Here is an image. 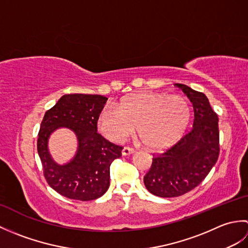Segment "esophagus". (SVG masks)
<instances>
[{
	"label": "esophagus",
	"instance_id": "1",
	"mask_svg": "<svg viewBox=\"0 0 248 248\" xmlns=\"http://www.w3.org/2000/svg\"><path fill=\"white\" fill-rule=\"evenodd\" d=\"M134 149L133 148H130V147H124L123 151H121V154H123V155H130L134 154Z\"/></svg>",
	"mask_w": 248,
	"mask_h": 248
}]
</instances>
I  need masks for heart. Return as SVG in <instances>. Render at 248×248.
<instances>
[{"instance_id": "obj_1", "label": "heart", "mask_w": 248, "mask_h": 248, "mask_svg": "<svg viewBox=\"0 0 248 248\" xmlns=\"http://www.w3.org/2000/svg\"><path fill=\"white\" fill-rule=\"evenodd\" d=\"M189 117L191 108L180 94L140 93L123 99L118 107L103 108L98 127L108 139L119 143L133 133L136 125L146 147L162 149L181 138Z\"/></svg>"}]
</instances>
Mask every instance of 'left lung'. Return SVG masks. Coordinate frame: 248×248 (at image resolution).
<instances>
[{"label": "left lung", "mask_w": 248, "mask_h": 248, "mask_svg": "<svg viewBox=\"0 0 248 248\" xmlns=\"http://www.w3.org/2000/svg\"><path fill=\"white\" fill-rule=\"evenodd\" d=\"M191 100L194 124L177 143L154 155L144 177L147 189L159 197H178L196 187L208 176L219 155L217 114L208 98L184 84H175Z\"/></svg>", "instance_id": "obj_1"}]
</instances>
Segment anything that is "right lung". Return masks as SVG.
<instances>
[{"mask_svg": "<svg viewBox=\"0 0 248 248\" xmlns=\"http://www.w3.org/2000/svg\"><path fill=\"white\" fill-rule=\"evenodd\" d=\"M107 100L100 94H64L41 121L37 150L44 176L54 191L67 198L88 202L101 197L109 186V166L121 156L123 147L97 132ZM59 127L72 129L79 141L77 155L64 166L52 160L47 150L49 135Z\"/></svg>", "mask_w": 248, "mask_h": 248, "instance_id": "right-lung-1", "label": "right lung"}]
</instances>
